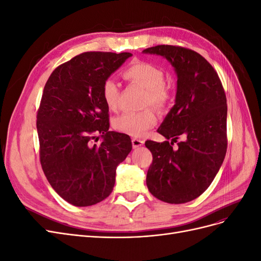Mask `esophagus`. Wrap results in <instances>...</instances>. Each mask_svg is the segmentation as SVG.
<instances>
[{
    "instance_id": "1",
    "label": "esophagus",
    "mask_w": 261,
    "mask_h": 261,
    "mask_svg": "<svg viewBox=\"0 0 261 261\" xmlns=\"http://www.w3.org/2000/svg\"><path fill=\"white\" fill-rule=\"evenodd\" d=\"M144 143H145L144 139H140V138H133L132 139V144H133V148L134 149H136V148H138L140 146H143Z\"/></svg>"
}]
</instances>
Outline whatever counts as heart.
I'll return each mask as SVG.
<instances>
[{"mask_svg":"<svg viewBox=\"0 0 261 261\" xmlns=\"http://www.w3.org/2000/svg\"><path fill=\"white\" fill-rule=\"evenodd\" d=\"M126 80L143 87L147 90L146 102L156 108H164L171 99V93L164 85V73L161 68L148 62L137 61L124 70ZM120 88L117 82L109 77L102 85V97L107 107L115 111L118 106ZM156 123V114L152 109H145L138 112H126L113 121V127L126 135L138 137Z\"/></svg>","mask_w":261,"mask_h":261,"instance_id":"obj_1","label":"heart"}]
</instances>
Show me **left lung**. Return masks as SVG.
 <instances>
[{
    "mask_svg": "<svg viewBox=\"0 0 261 261\" xmlns=\"http://www.w3.org/2000/svg\"><path fill=\"white\" fill-rule=\"evenodd\" d=\"M164 58L177 76L175 105L158 128L169 141H146L152 164L146 183L155 198L185 203L199 197L212 183L226 153V97L209 62L197 52L175 45L143 51ZM178 137L179 147L171 145Z\"/></svg>",
    "mask_w": 261,
    "mask_h": 261,
    "instance_id": "1",
    "label": "left lung"
}]
</instances>
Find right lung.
<instances>
[{
	"label": "right lung",
	"mask_w": 261,
	"mask_h": 261,
	"mask_svg": "<svg viewBox=\"0 0 261 261\" xmlns=\"http://www.w3.org/2000/svg\"><path fill=\"white\" fill-rule=\"evenodd\" d=\"M132 53L86 52L53 70L37 114L40 162L46 179L76 207L112 193L117 165L132 150L129 136L110 132L102 85ZM100 135V145L93 140Z\"/></svg>",
	"instance_id": "add662e5"
}]
</instances>
